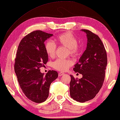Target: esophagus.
<instances>
[{
  "instance_id": "34e87169",
  "label": "esophagus",
  "mask_w": 120,
  "mask_h": 120,
  "mask_svg": "<svg viewBox=\"0 0 120 120\" xmlns=\"http://www.w3.org/2000/svg\"><path fill=\"white\" fill-rule=\"evenodd\" d=\"M64 73H62V72H60V73H59V76H61L64 75Z\"/></svg>"
}]
</instances>
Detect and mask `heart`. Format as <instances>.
<instances>
[{"label": "heart", "mask_w": 120, "mask_h": 120, "mask_svg": "<svg viewBox=\"0 0 120 120\" xmlns=\"http://www.w3.org/2000/svg\"><path fill=\"white\" fill-rule=\"evenodd\" d=\"M56 41L61 46L68 49L70 55L76 56L78 54L79 49L77 46V40L70 32H66L57 37ZM45 50L47 56L50 58L54 57L56 51V45L51 41H46L45 44ZM73 64V62L69 59H57L53 62V67L58 70L64 71Z\"/></svg>", "instance_id": "b5f03b06"}]
</instances>
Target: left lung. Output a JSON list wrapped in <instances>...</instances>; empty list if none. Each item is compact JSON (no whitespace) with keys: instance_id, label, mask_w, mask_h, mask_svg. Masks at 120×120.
Returning <instances> with one entry per match:
<instances>
[{"instance_id":"obj_1","label":"left lung","mask_w":120,"mask_h":120,"mask_svg":"<svg viewBox=\"0 0 120 120\" xmlns=\"http://www.w3.org/2000/svg\"><path fill=\"white\" fill-rule=\"evenodd\" d=\"M81 31L86 34V48L73 69L83 76L77 79L70 75L69 91L74 100L84 102L94 98L102 87L107 58L104 45L99 37L88 30L82 29Z\"/></svg>"}]
</instances>
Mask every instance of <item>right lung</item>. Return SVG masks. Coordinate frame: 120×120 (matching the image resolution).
<instances>
[{"label":"right lung","instance_id":"right-lung-1","mask_svg":"<svg viewBox=\"0 0 120 120\" xmlns=\"http://www.w3.org/2000/svg\"><path fill=\"white\" fill-rule=\"evenodd\" d=\"M52 36L34 31L21 40L17 51L14 70L19 84L26 97L36 103L47 99L51 83L58 76L54 70H49L44 75L39 69L48 61L44 42Z\"/></svg>","mask_w":120,"mask_h":120}]
</instances>
